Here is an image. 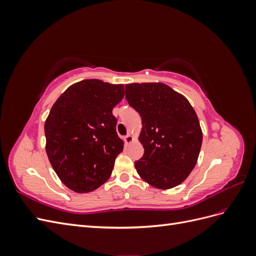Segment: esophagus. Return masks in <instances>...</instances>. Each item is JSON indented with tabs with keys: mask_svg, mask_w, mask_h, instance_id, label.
Here are the masks:
<instances>
[{
	"mask_svg": "<svg viewBox=\"0 0 256 256\" xmlns=\"http://www.w3.org/2000/svg\"><path fill=\"white\" fill-rule=\"evenodd\" d=\"M132 141H134V136L131 134H127V136H124V142H125L126 145H129Z\"/></svg>",
	"mask_w": 256,
	"mask_h": 256,
	"instance_id": "obj_1",
	"label": "esophagus"
}]
</instances>
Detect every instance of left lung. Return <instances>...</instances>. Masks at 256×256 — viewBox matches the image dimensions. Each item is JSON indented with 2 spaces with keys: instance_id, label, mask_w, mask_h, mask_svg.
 Here are the masks:
<instances>
[{
  "instance_id": "1",
  "label": "left lung",
  "mask_w": 256,
  "mask_h": 256,
  "mask_svg": "<svg viewBox=\"0 0 256 256\" xmlns=\"http://www.w3.org/2000/svg\"><path fill=\"white\" fill-rule=\"evenodd\" d=\"M126 100L140 114L144 154L138 174L158 189L180 184L194 168L203 134L189 102L164 83L127 84Z\"/></svg>"
}]
</instances>
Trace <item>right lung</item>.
<instances>
[{
    "label": "right lung",
    "mask_w": 256,
    "mask_h": 256,
    "mask_svg": "<svg viewBox=\"0 0 256 256\" xmlns=\"http://www.w3.org/2000/svg\"><path fill=\"white\" fill-rule=\"evenodd\" d=\"M124 94L122 84L90 79L72 85L53 104L44 122L46 150L60 180L74 192H90L111 176L124 148L112 110Z\"/></svg>",
    "instance_id": "right-lung-1"
}]
</instances>
